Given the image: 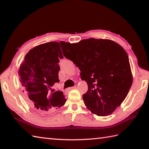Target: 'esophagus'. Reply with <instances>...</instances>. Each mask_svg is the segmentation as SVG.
Returning a JSON list of instances; mask_svg holds the SVG:
<instances>
[{"instance_id": "34e87169", "label": "esophagus", "mask_w": 149, "mask_h": 149, "mask_svg": "<svg viewBox=\"0 0 149 149\" xmlns=\"http://www.w3.org/2000/svg\"><path fill=\"white\" fill-rule=\"evenodd\" d=\"M75 88H76V86H73V87H70V88H68V89L67 90H67V91H70V90H73V89H75Z\"/></svg>"}]
</instances>
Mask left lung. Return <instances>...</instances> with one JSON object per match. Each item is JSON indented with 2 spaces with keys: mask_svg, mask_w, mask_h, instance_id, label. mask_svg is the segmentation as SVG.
<instances>
[{
  "mask_svg": "<svg viewBox=\"0 0 149 149\" xmlns=\"http://www.w3.org/2000/svg\"><path fill=\"white\" fill-rule=\"evenodd\" d=\"M60 44L63 56L79 68L81 79L87 82L88 90L83 95L85 106L98 116L111 115L124 100L132 83L125 50L106 39Z\"/></svg>",
  "mask_w": 149,
  "mask_h": 149,
  "instance_id": "obj_1",
  "label": "left lung"
}]
</instances>
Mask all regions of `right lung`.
<instances>
[{
    "mask_svg": "<svg viewBox=\"0 0 149 149\" xmlns=\"http://www.w3.org/2000/svg\"><path fill=\"white\" fill-rule=\"evenodd\" d=\"M63 59L59 43L51 42L31 49L18 70L26 99L30 107L41 115L50 113L64 105L63 91L50 93L51 86L59 83V59Z\"/></svg>",
    "mask_w": 149,
    "mask_h": 149,
    "instance_id": "obj_1",
    "label": "right lung"
}]
</instances>
